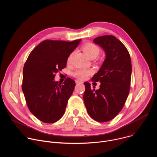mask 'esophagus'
Returning a JSON list of instances; mask_svg holds the SVG:
<instances>
[{
    "label": "esophagus",
    "instance_id": "34e87169",
    "mask_svg": "<svg viewBox=\"0 0 157 157\" xmlns=\"http://www.w3.org/2000/svg\"><path fill=\"white\" fill-rule=\"evenodd\" d=\"M75 82H76V84H82V81H79V80H77V79L75 81Z\"/></svg>",
    "mask_w": 157,
    "mask_h": 157
}]
</instances>
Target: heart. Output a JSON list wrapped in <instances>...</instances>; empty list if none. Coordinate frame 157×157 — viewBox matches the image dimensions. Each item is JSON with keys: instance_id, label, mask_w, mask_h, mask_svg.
I'll return each mask as SVG.
<instances>
[{"instance_id": "b5f03b06", "label": "heart", "mask_w": 157, "mask_h": 157, "mask_svg": "<svg viewBox=\"0 0 157 157\" xmlns=\"http://www.w3.org/2000/svg\"><path fill=\"white\" fill-rule=\"evenodd\" d=\"M84 52L91 58L96 57L100 53V48L97 44L93 43H86L82 47ZM75 53V51H73L70 53L68 58H67V63L70 64L73 56ZM94 73L93 70L90 68H79L73 73L74 77L79 80H84L87 79L89 76Z\"/></svg>"}]
</instances>
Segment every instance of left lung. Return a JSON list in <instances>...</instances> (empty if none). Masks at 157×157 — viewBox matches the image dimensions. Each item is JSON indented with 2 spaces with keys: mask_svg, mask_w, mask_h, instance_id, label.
<instances>
[{
  "mask_svg": "<svg viewBox=\"0 0 157 157\" xmlns=\"http://www.w3.org/2000/svg\"><path fill=\"white\" fill-rule=\"evenodd\" d=\"M105 53V59L92 81L101 82L98 90L84 82V102L88 114L94 120L105 122L113 119L122 110L129 94L132 64L124 44L113 35L94 39Z\"/></svg>",
  "mask_w": 157,
  "mask_h": 157,
  "instance_id": "1",
  "label": "left lung"
}]
</instances>
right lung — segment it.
Wrapping results in <instances>:
<instances>
[{
  "mask_svg": "<svg viewBox=\"0 0 157 157\" xmlns=\"http://www.w3.org/2000/svg\"><path fill=\"white\" fill-rule=\"evenodd\" d=\"M81 40H46L29 55L23 70L21 88L30 111L40 121L52 124L63 116L76 83L70 78L61 84L55 73L66 66L67 58Z\"/></svg>",
  "mask_w": 157,
  "mask_h": 157,
  "instance_id": "1",
  "label": "right lung"
}]
</instances>
